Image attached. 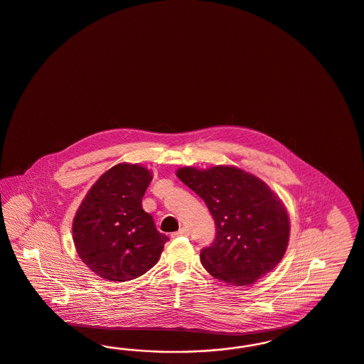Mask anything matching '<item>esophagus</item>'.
I'll list each match as a JSON object with an SVG mask.
<instances>
[{"label": "esophagus", "mask_w": 364, "mask_h": 364, "mask_svg": "<svg viewBox=\"0 0 364 364\" xmlns=\"http://www.w3.org/2000/svg\"><path fill=\"white\" fill-rule=\"evenodd\" d=\"M178 235H184V237H187V235H189L188 229H186V228H181L178 232H176V233L173 234V237H178Z\"/></svg>", "instance_id": "esophagus-1"}]
</instances>
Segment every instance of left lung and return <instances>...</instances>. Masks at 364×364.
I'll return each mask as SVG.
<instances>
[{"mask_svg":"<svg viewBox=\"0 0 364 364\" xmlns=\"http://www.w3.org/2000/svg\"><path fill=\"white\" fill-rule=\"evenodd\" d=\"M176 175L203 199L215 222L217 237L200 252L211 277L247 286L277 267L289 245L290 218L262 178L232 165L183 166Z\"/></svg>","mask_w":364,"mask_h":364,"instance_id":"obj_1","label":"left lung"}]
</instances>
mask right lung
Segmentation results:
<instances>
[{
    "label": "right lung",
    "instance_id": "add662e5",
    "mask_svg": "<svg viewBox=\"0 0 364 364\" xmlns=\"http://www.w3.org/2000/svg\"><path fill=\"white\" fill-rule=\"evenodd\" d=\"M153 175L122 162L87 191L73 219V241L82 262L97 277L129 282L153 268L169 238L142 208Z\"/></svg>",
    "mask_w": 364,
    "mask_h": 364
}]
</instances>
